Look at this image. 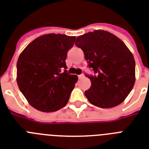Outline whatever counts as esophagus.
<instances>
[{"instance_id": "34e87169", "label": "esophagus", "mask_w": 149, "mask_h": 149, "mask_svg": "<svg viewBox=\"0 0 149 149\" xmlns=\"http://www.w3.org/2000/svg\"><path fill=\"white\" fill-rule=\"evenodd\" d=\"M78 77H79V79H83L85 77H84V75H83V74H81V75H79Z\"/></svg>"}]
</instances>
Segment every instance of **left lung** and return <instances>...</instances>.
Wrapping results in <instances>:
<instances>
[{"label": "left lung", "mask_w": 149, "mask_h": 149, "mask_svg": "<svg viewBox=\"0 0 149 149\" xmlns=\"http://www.w3.org/2000/svg\"><path fill=\"white\" fill-rule=\"evenodd\" d=\"M89 66L96 76H87L91 86L85 91L89 102L100 108H112L125 100L135 81V62L129 48L106 31H94L77 38Z\"/></svg>", "instance_id": "1"}]
</instances>
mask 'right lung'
<instances>
[{
  "label": "right lung",
  "instance_id": "add662e5",
  "mask_svg": "<svg viewBox=\"0 0 149 149\" xmlns=\"http://www.w3.org/2000/svg\"><path fill=\"white\" fill-rule=\"evenodd\" d=\"M76 37L48 33L26 46L17 63V83L28 103L41 112H55L68 102L78 80L65 60Z\"/></svg>",
  "mask_w": 149,
  "mask_h": 149
}]
</instances>
